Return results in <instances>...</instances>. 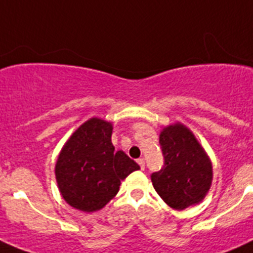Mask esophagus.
Listing matches in <instances>:
<instances>
[{"mask_svg":"<svg viewBox=\"0 0 253 253\" xmlns=\"http://www.w3.org/2000/svg\"><path fill=\"white\" fill-rule=\"evenodd\" d=\"M137 164H138V165H140L141 169H142V170L145 169V160H143V159H138Z\"/></svg>","mask_w":253,"mask_h":253,"instance_id":"esophagus-1","label":"esophagus"}]
</instances>
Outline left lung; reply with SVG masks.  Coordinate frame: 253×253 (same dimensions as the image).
<instances>
[{
	"mask_svg": "<svg viewBox=\"0 0 253 253\" xmlns=\"http://www.w3.org/2000/svg\"><path fill=\"white\" fill-rule=\"evenodd\" d=\"M159 142L165 163L160 171L151 174L155 190L176 211L199 204L213 180V166L206 150L180 122L164 127Z\"/></svg>",
	"mask_w": 253,
	"mask_h": 253,
	"instance_id": "obj_1",
	"label": "left lung"
}]
</instances>
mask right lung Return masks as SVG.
<instances>
[{
    "label": "right lung",
    "instance_id": "1",
    "mask_svg": "<svg viewBox=\"0 0 253 253\" xmlns=\"http://www.w3.org/2000/svg\"><path fill=\"white\" fill-rule=\"evenodd\" d=\"M111 122L92 117L68 138L55 164L61 197L73 208L95 211L116 197L120 185L140 169L122 150L115 151Z\"/></svg>",
    "mask_w": 253,
    "mask_h": 253
}]
</instances>
